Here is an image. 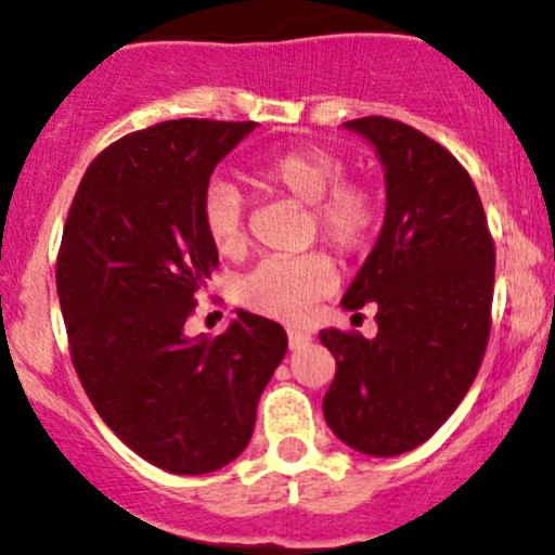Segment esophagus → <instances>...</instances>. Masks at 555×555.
Segmentation results:
<instances>
[{
    "mask_svg": "<svg viewBox=\"0 0 555 555\" xmlns=\"http://www.w3.org/2000/svg\"><path fill=\"white\" fill-rule=\"evenodd\" d=\"M310 339H313V336L305 334V331H297V328H292V331H289V347H292V349L305 347V344H308Z\"/></svg>",
    "mask_w": 555,
    "mask_h": 555,
    "instance_id": "esophagus-1",
    "label": "esophagus"
}]
</instances>
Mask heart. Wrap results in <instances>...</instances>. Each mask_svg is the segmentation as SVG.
Returning <instances> with one entry per match:
<instances>
[{"mask_svg": "<svg viewBox=\"0 0 555 555\" xmlns=\"http://www.w3.org/2000/svg\"><path fill=\"white\" fill-rule=\"evenodd\" d=\"M250 177L263 188L308 203L313 234H321L339 256H358L371 245L380 219L378 195L367 182L347 177V162L336 151L321 145L279 151L258 162ZM201 227L224 256H237L245 247V197L232 182L211 180L203 188ZM334 263L326 253L266 258L242 282V299L258 313L299 323L334 289Z\"/></svg>", "mask_w": 555, "mask_h": 555, "instance_id": "obj_1", "label": "heart"}]
</instances>
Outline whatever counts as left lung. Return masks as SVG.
I'll return each mask as SVG.
<instances>
[{
  "label": "left lung",
  "mask_w": 555,
  "mask_h": 555,
  "mask_svg": "<svg viewBox=\"0 0 555 555\" xmlns=\"http://www.w3.org/2000/svg\"><path fill=\"white\" fill-rule=\"evenodd\" d=\"M386 167V221L344 295L375 305L378 336L321 331L336 358L328 428L371 456L425 443L460 406L486 358L495 245L467 169L441 143L388 117L344 122Z\"/></svg>",
  "instance_id": "8db88e82"
}]
</instances>
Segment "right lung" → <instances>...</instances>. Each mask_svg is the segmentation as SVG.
<instances>
[{"mask_svg": "<svg viewBox=\"0 0 555 555\" xmlns=\"http://www.w3.org/2000/svg\"><path fill=\"white\" fill-rule=\"evenodd\" d=\"M250 130L256 122L169 119L114 140L82 175L56 256L88 399L119 441L175 475L237 460L286 352L284 328L245 310L216 339L184 334L219 266L201 227L203 188Z\"/></svg>", "mask_w": 555, "mask_h": 555, "instance_id": "right-lung-1", "label": "right lung"}]
</instances>
